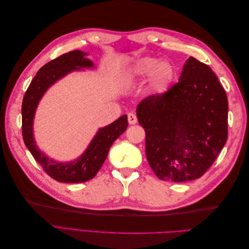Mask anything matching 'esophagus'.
<instances>
[{
  "label": "esophagus",
  "instance_id": "34e87169",
  "mask_svg": "<svg viewBox=\"0 0 249 249\" xmlns=\"http://www.w3.org/2000/svg\"><path fill=\"white\" fill-rule=\"evenodd\" d=\"M127 122H129L130 124H135L137 123V117L136 115L134 114V113H129L127 114Z\"/></svg>",
  "mask_w": 249,
  "mask_h": 249
}]
</instances>
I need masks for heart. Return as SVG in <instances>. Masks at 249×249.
Instances as JSON below:
<instances>
[{
	"mask_svg": "<svg viewBox=\"0 0 249 249\" xmlns=\"http://www.w3.org/2000/svg\"><path fill=\"white\" fill-rule=\"evenodd\" d=\"M132 73L139 78L147 77L153 72L152 86L158 93H163L167 90L175 76V70L168 62H160L152 57L138 59L132 67Z\"/></svg>",
	"mask_w": 249,
	"mask_h": 249,
	"instance_id": "obj_1",
	"label": "heart"
}]
</instances>
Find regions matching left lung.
I'll return each instance as SVG.
<instances>
[{"label":"left lung","mask_w":249,"mask_h":249,"mask_svg":"<svg viewBox=\"0 0 249 249\" xmlns=\"http://www.w3.org/2000/svg\"><path fill=\"white\" fill-rule=\"evenodd\" d=\"M228 96L210 67L193 57L167 91L147 96L137 106L145 131V153L160 179L199 178L228 139Z\"/></svg>","instance_id":"8db88e82"}]
</instances>
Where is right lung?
I'll use <instances>...</instances> for the list:
<instances>
[{
	"mask_svg": "<svg viewBox=\"0 0 249 249\" xmlns=\"http://www.w3.org/2000/svg\"><path fill=\"white\" fill-rule=\"evenodd\" d=\"M86 55L87 53L81 51H71L44 64L31 81L21 105L22 139L27 148L51 178L62 183H83L93 178L106 160L112 143L127 127V116L123 115L100 129L84 154L77 160L67 163L50 159L37 147L33 137V119L40 99L50 86L67 73L83 67H93L91 60L85 58Z\"/></svg>",
	"mask_w": 249,
	"mask_h": 249,
	"instance_id": "1",
	"label": "right lung"
}]
</instances>
